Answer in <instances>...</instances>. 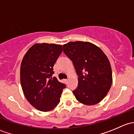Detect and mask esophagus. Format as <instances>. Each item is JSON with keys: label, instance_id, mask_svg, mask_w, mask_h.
I'll list each match as a JSON object with an SVG mask.
<instances>
[{"label": "esophagus", "instance_id": "esophagus-1", "mask_svg": "<svg viewBox=\"0 0 134 134\" xmlns=\"http://www.w3.org/2000/svg\"><path fill=\"white\" fill-rule=\"evenodd\" d=\"M64 81H65V83H67V82H68V79L64 80Z\"/></svg>", "mask_w": 134, "mask_h": 134}]
</instances>
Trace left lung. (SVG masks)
<instances>
[{
    "mask_svg": "<svg viewBox=\"0 0 134 134\" xmlns=\"http://www.w3.org/2000/svg\"><path fill=\"white\" fill-rule=\"evenodd\" d=\"M63 48L78 76V87L72 91L76 100L87 106L99 103L112 84L111 67L106 55L87 41L69 42Z\"/></svg>",
    "mask_w": 134,
    "mask_h": 134,
    "instance_id": "8db88e82",
    "label": "left lung"
}]
</instances>
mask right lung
<instances>
[{"label":"right lung","instance_id":"obj_1","mask_svg":"<svg viewBox=\"0 0 134 134\" xmlns=\"http://www.w3.org/2000/svg\"><path fill=\"white\" fill-rule=\"evenodd\" d=\"M63 51L61 44L36 43L24 56L20 69L23 91L32 106L49 111L58 105L65 87L54 74L53 66Z\"/></svg>","mask_w":134,"mask_h":134}]
</instances>
